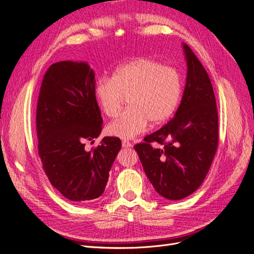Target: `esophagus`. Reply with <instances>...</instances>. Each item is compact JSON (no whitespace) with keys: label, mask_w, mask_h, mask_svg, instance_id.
<instances>
[{"label":"esophagus","mask_w":254,"mask_h":254,"mask_svg":"<svg viewBox=\"0 0 254 254\" xmlns=\"http://www.w3.org/2000/svg\"><path fill=\"white\" fill-rule=\"evenodd\" d=\"M122 146H124V147H132L133 145L130 142L127 141V140H124V141H122Z\"/></svg>","instance_id":"34e87169"}]
</instances>
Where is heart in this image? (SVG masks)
I'll list each match as a JSON object with an SVG mask.
<instances>
[{
    "label": "heart",
    "instance_id": "heart-1",
    "mask_svg": "<svg viewBox=\"0 0 254 254\" xmlns=\"http://www.w3.org/2000/svg\"><path fill=\"white\" fill-rule=\"evenodd\" d=\"M181 95L178 73L152 59L139 58L117 68L112 77H100L94 97L109 117L118 115L127 97L128 108L112 121L108 132L132 139L144 132L148 122L161 125L175 112Z\"/></svg>",
    "mask_w": 254,
    "mask_h": 254
}]
</instances>
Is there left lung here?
Wrapping results in <instances>:
<instances>
[{
	"label": "left lung",
	"instance_id": "1",
	"mask_svg": "<svg viewBox=\"0 0 254 254\" xmlns=\"http://www.w3.org/2000/svg\"><path fill=\"white\" fill-rule=\"evenodd\" d=\"M187 77L175 117L136 144L145 175L167 200H181L199 189L219 144V117L207 72L186 44Z\"/></svg>",
	"mask_w": 254,
	"mask_h": 254
}]
</instances>
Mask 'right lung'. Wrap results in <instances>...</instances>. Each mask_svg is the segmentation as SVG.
<instances>
[{
    "label": "right lung",
    "instance_id": "obj_1",
    "mask_svg": "<svg viewBox=\"0 0 254 254\" xmlns=\"http://www.w3.org/2000/svg\"><path fill=\"white\" fill-rule=\"evenodd\" d=\"M94 87L95 74L87 63H55L43 78L36 106L44 172L54 189L74 203H89L103 193L121 148L117 137H105L91 151L84 147L102 129Z\"/></svg>",
    "mask_w": 254,
    "mask_h": 254
}]
</instances>
